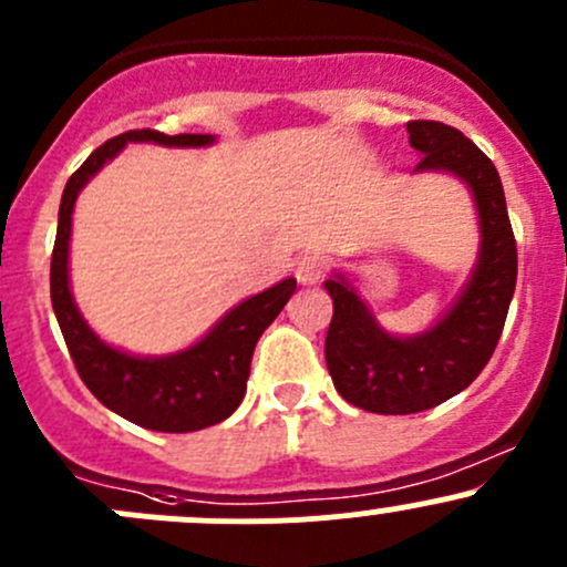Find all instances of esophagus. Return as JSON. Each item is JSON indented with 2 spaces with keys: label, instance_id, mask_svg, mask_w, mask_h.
<instances>
[{
  "label": "esophagus",
  "instance_id": "34e87169",
  "mask_svg": "<svg viewBox=\"0 0 567 567\" xmlns=\"http://www.w3.org/2000/svg\"><path fill=\"white\" fill-rule=\"evenodd\" d=\"M326 271H329V260L323 255H305L296 260V279L301 285L320 282L326 277Z\"/></svg>",
  "mask_w": 567,
  "mask_h": 567
}]
</instances>
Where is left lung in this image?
<instances>
[{
	"label": "left lung",
	"mask_w": 567,
	"mask_h": 567,
	"mask_svg": "<svg viewBox=\"0 0 567 567\" xmlns=\"http://www.w3.org/2000/svg\"><path fill=\"white\" fill-rule=\"evenodd\" d=\"M405 128L422 156L414 173H453L472 188L480 255L447 316L414 337L381 329L342 274L326 279L334 305L326 331V368L348 403L373 414H416L466 390L499 342L518 274L505 188L491 158L453 125L411 120Z\"/></svg>",
	"instance_id": "left-lung-1"
}]
</instances>
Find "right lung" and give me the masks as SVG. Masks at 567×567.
<instances>
[{
    "instance_id": "right-lung-1",
    "label": "right lung",
    "mask_w": 567,
    "mask_h": 567,
    "mask_svg": "<svg viewBox=\"0 0 567 567\" xmlns=\"http://www.w3.org/2000/svg\"><path fill=\"white\" fill-rule=\"evenodd\" d=\"M128 142H156L167 147H205L210 134H162L153 128L125 131L90 153L87 162L65 183L56 221V241L51 251V307L71 351L76 373L87 390L134 425L162 433L203 431L227 420L247 394L251 353L262 331L282 312L296 290L288 277L274 288L233 307L208 334L186 351L169 357H131L106 346L87 326L71 296L68 282V244L71 216L79 192L106 162H112Z\"/></svg>"
}]
</instances>
